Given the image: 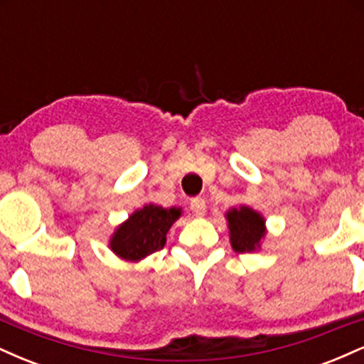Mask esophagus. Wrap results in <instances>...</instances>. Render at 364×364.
Wrapping results in <instances>:
<instances>
[{
  "label": "esophagus",
  "mask_w": 364,
  "mask_h": 364,
  "mask_svg": "<svg viewBox=\"0 0 364 364\" xmlns=\"http://www.w3.org/2000/svg\"><path fill=\"white\" fill-rule=\"evenodd\" d=\"M190 208L195 215H198V217L203 215L205 214V200L200 198V196H196V198H193L190 202Z\"/></svg>",
  "instance_id": "obj_1"
}]
</instances>
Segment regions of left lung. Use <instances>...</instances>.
Here are the masks:
<instances>
[{
	"instance_id": "8db88e82",
	"label": "left lung",
	"mask_w": 364,
	"mask_h": 364,
	"mask_svg": "<svg viewBox=\"0 0 364 364\" xmlns=\"http://www.w3.org/2000/svg\"><path fill=\"white\" fill-rule=\"evenodd\" d=\"M229 228V240L237 253L257 252L265 236V219L253 208L241 205L225 214Z\"/></svg>"
}]
</instances>
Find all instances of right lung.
Returning a JSON list of instances; mask_svg holds the SVG:
<instances>
[{
    "instance_id": "1",
    "label": "right lung",
    "mask_w": 364,
    "mask_h": 364,
    "mask_svg": "<svg viewBox=\"0 0 364 364\" xmlns=\"http://www.w3.org/2000/svg\"><path fill=\"white\" fill-rule=\"evenodd\" d=\"M181 215V208L144 205L118 225L109 241V248L121 260L139 262L164 248L166 235Z\"/></svg>"
}]
</instances>
